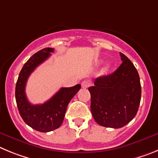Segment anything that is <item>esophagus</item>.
Masks as SVG:
<instances>
[{"mask_svg": "<svg viewBox=\"0 0 158 158\" xmlns=\"http://www.w3.org/2000/svg\"><path fill=\"white\" fill-rule=\"evenodd\" d=\"M82 88H88L90 86V82L89 80H84L82 82Z\"/></svg>", "mask_w": 158, "mask_h": 158, "instance_id": "34e87169", "label": "esophagus"}]
</instances>
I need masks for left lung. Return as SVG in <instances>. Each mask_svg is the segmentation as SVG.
I'll use <instances>...</instances> for the list:
<instances>
[{
    "instance_id": "obj_1",
    "label": "left lung",
    "mask_w": 158,
    "mask_h": 158,
    "mask_svg": "<svg viewBox=\"0 0 158 158\" xmlns=\"http://www.w3.org/2000/svg\"><path fill=\"white\" fill-rule=\"evenodd\" d=\"M122 62L109 76L95 79L89 87L90 110L101 126L120 128L135 116L141 100V84L135 67L120 52Z\"/></svg>"
}]
</instances>
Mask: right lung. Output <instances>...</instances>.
Returning a JSON list of instances; mask_svg holds the SVG:
<instances>
[{"label": "right lung", "mask_w": 158, "mask_h": 158, "mask_svg": "<svg viewBox=\"0 0 158 158\" xmlns=\"http://www.w3.org/2000/svg\"><path fill=\"white\" fill-rule=\"evenodd\" d=\"M52 48L37 52L24 64L15 86V100L19 114L28 126L41 132L53 131L61 125L68 105L81 88L80 84L72 87H62L49 101L42 105H32L25 93L28 77L37 67L50 56Z\"/></svg>", "instance_id": "obj_1"}]
</instances>
